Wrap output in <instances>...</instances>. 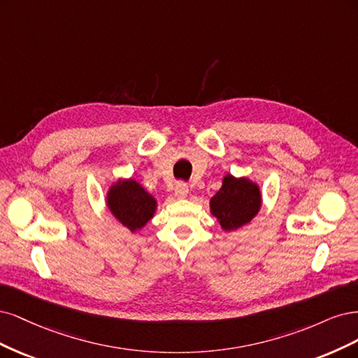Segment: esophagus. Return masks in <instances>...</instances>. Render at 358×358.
Segmentation results:
<instances>
[{
	"instance_id": "esophagus-1",
	"label": "esophagus",
	"mask_w": 358,
	"mask_h": 358,
	"mask_svg": "<svg viewBox=\"0 0 358 358\" xmlns=\"http://www.w3.org/2000/svg\"><path fill=\"white\" fill-rule=\"evenodd\" d=\"M187 194H189V187L186 186V184L184 182H180V184H177V187H176V196L178 199H184V198H187Z\"/></svg>"
}]
</instances>
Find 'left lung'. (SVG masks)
Instances as JSON below:
<instances>
[{
  "label": "left lung",
  "instance_id": "1",
  "mask_svg": "<svg viewBox=\"0 0 358 358\" xmlns=\"http://www.w3.org/2000/svg\"><path fill=\"white\" fill-rule=\"evenodd\" d=\"M262 208L260 186L248 177L226 174L222 187L210 201V213L224 232H235L248 224Z\"/></svg>",
  "mask_w": 358,
  "mask_h": 358
}]
</instances>
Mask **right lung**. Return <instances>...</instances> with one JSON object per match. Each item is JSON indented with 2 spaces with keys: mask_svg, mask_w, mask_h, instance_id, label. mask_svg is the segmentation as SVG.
I'll list each match as a JSON object with an SVG mask.
<instances>
[{
  "mask_svg": "<svg viewBox=\"0 0 358 358\" xmlns=\"http://www.w3.org/2000/svg\"><path fill=\"white\" fill-rule=\"evenodd\" d=\"M106 205L122 226L135 234L155 217L159 202L135 178H117L107 190Z\"/></svg>",
  "mask_w": 358,
  "mask_h": 358,
  "instance_id": "right-lung-1",
  "label": "right lung"
}]
</instances>
